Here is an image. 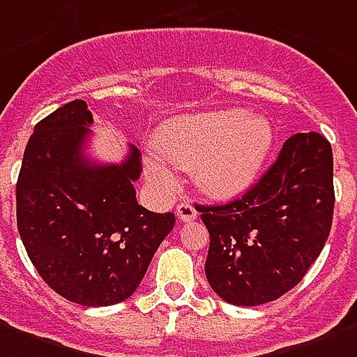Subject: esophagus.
I'll return each instance as SVG.
<instances>
[{
	"instance_id": "obj_1",
	"label": "esophagus",
	"mask_w": 357,
	"mask_h": 357,
	"mask_svg": "<svg viewBox=\"0 0 357 357\" xmlns=\"http://www.w3.org/2000/svg\"><path fill=\"white\" fill-rule=\"evenodd\" d=\"M176 215H178V219H181V221L189 223V221H195V219H197L199 212H197L195 206L189 204V202H181V204H178V208H176Z\"/></svg>"
}]
</instances>
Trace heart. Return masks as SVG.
I'll use <instances>...</instances> for the list:
<instances>
[{"label": "heart", "mask_w": 357, "mask_h": 357, "mask_svg": "<svg viewBox=\"0 0 357 357\" xmlns=\"http://www.w3.org/2000/svg\"><path fill=\"white\" fill-rule=\"evenodd\" d=\"M273 142V125L265 117L215 109L165 121L153 136V151L174 168L191 172L208 197L232 199L252 185ZM162 160H144L145 176L157 185L172 183Z\"/></svg>", "instance_id": "heart-1"}]
</instances>
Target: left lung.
<instances>
[{
  "label": "left lung",
  "instance_id": "obj_1",
  "mask_svg": "<svg viewBox=\"0 0 357 357\" xmlns=\"http://www.w3.org/2000/svg\"><path fill=\"white\" fill-rule=\"evenodd\" d=\"M333 206L331 144L318 132L293 134L276 162L240 199L197 206L210 232L208 284L231 305L276 301L318 259Z\"/></svg>",
  "mask_w": 357,
  "mask_h": 357
}]
</instances>
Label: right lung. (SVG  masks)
Wrapping results in <instances>:
<instances>
[{
  "instance_id": "obj_1",
  "label": "right lung",
  "mask_w": 357,
  "mask_h": 357,
  "mask_svg": "<svg viewBox=\"0 0 357 357\" xmlns=\"http://www.w3.org/2000/svg\"><path fill=\"white\" fill-rule=\"evenodd\" d=\"M91 125L84 100L36 125L18 174L17 225L47 286L77 305L109 306L136 291L176 215L138 204L134 145L119 165L89 158Z\"/></svg>"
}]
</instances>
